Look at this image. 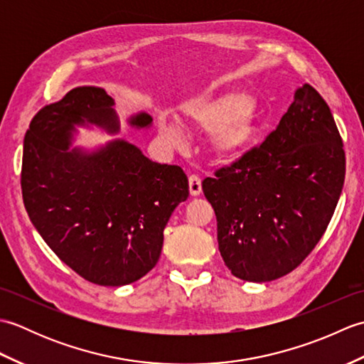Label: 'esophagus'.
Returning <instances> with one entry per match:
<instances>
[{
  "label": "esophagus",
  "instance_id": "esophagus-1",
  "mask_svg": "<svg viewBox=\"0 0 364 364\" xmlns=\"http://www.w3.org/2000/svg\"><path fill=\"white\" fill-rule=\"evenodd\" d=\"M189 192L191 196H200V192H202V180H200L198 175H191L189 176Z\"/></svg>",
  "mask_w": 364,
  "mask_h": 364
}]
</instances>
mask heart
<instances>
[{
  "label": "heart",
  "instance_id": "b5f03b06",
  "mask_svg": "<svg viewBox=\"0 0 364 364\" xmlns=\"http://www.w3.org/2000/svg\"><path fill=\"white\" fill-rule=\"evenodd\" d=\"M189 125L211 131V145L220 158H237L249 149L257 136L258 105L255 98L239 90H223L191 100L183 107ZM159 131L167 141L180 144L183 129L175 122L159 120Z\"/></svg>",
  "mask_w": 364,
  "mask_h": 364
}]
</instances>
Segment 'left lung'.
Masks as SVG:
<instances>
[{
    "mask_svg": "<svg viewBox=\"0 0 364 364\" xmlns=\"http://www.w3.org/2000/svg\"><path fill=\"white\" fill-rule=\"evenodd\" d=\"M344 176L333 115L319 92L304 84L264 142L202 183L231 274L262 283L300 266L326 233Z\"/></svg>",
    "mask_w": 364,
    "mask_h": 364,
    "instance_id": "1",
    "label": "left lung"
}]
</instances>
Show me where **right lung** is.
Segmentation results:
<instances>
[{
	"label": "right lung",
	"instance_id": "obj_1",
	"mask_svg": "<svg viewBox=\"0 0 364 364\" xmlns=\"http://www.w3.org/2000/svg\"><path fill=\"white\" fill-rule=\"evenodd\" d=\"M114 100L95 86L75 87L29 123L21 162L23 203L60 261L100 286L129 284L156 266L164 228L189 196L181 167L158 164L125 141L97 151L70 149L76 125L115 133ZM149 127V114L131 117Z\"/></svg>",
	"mask_w": 364,
	"mask_h": 364
}]
</instances>
